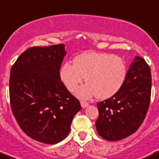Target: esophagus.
Returning <instances> with one entry per match:
<instances>
[{"label": "esophagus", "mask_w": 159, "mask_h": 159, "mask_svg": "<svg viewBox=\"0 0 159 159\" xmlns=\"http://www.w3.org/2000/svg\"><path fill=\"white\" fill-rule=\"evenodd\" d=\"M80 103H81V107H82L83 108H85V107H88L89 105V103L88 102L84 101V100H81V101H80Z\"/></svg>", "instance_id": "34e87169"}]
</instances>
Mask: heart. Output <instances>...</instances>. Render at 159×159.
<instances>
[{
  "instance_id": "1",
  "label": "heart",
  "mask_w": 159,
  "mask_h": 159,
  "mask_svg": "<svg viewBox=\"0 0 159 159\" xmlns=\"http://www.w3.org/2000/svg\"><path fill=\"white\" fill-rule=\"evenodd\" d=\"M127 73L126 63L121 56L89 52L77 56L73 64H63L60 78L70 92H75L84 78L87 84L78 90L79 97L89 98L96 95L99 99H107L121 89Z\"/></svg>"
}]
</instances>
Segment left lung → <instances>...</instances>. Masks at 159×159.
Segmentation results:
<instances>
[{
	"instance_id": "obj_1",
	"label": "left lung",
	"mask_w": 159,
	"mask_h": 159,
	"mask_svg": "<svg viewBox=\"0 0 159 159\" xmlns=\"http://www.w3.org/2000/svg\"><path fill=\"white\" fill-rule=\"evenodd\" d=\"M151 74L144 59L136 56L121 89L112 97L98 102V133L110 141L133 134L143 123L149 108Z\"/></svg>"
}]
</instances>
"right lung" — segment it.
<instances>
[{"label": "right lung", "mask_w": 159, "mask_h": 159, "mask_svg": "<svg viewBox=\"0 0 159 159\" xmlns=\"http://www.w3.org/2000/svg\"><path fill=\"white\" fill-rule=\"evenodd\" d=\"M63 44L34 46L12 65L9 78L11 111L21 129L37 141L54 144L68 135L79 100L60 79Z\"/></svg>", "instance_id": "obj_1"}]
</instances>
